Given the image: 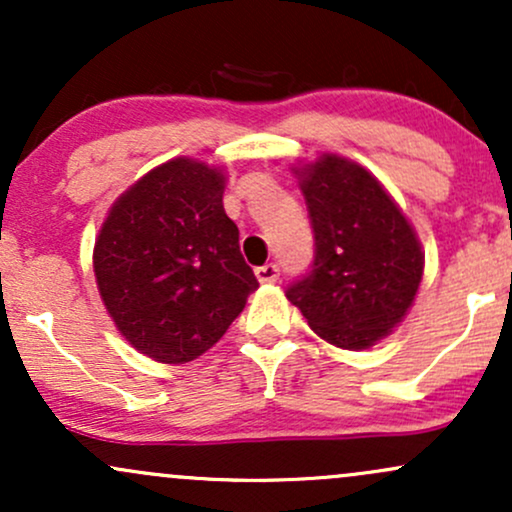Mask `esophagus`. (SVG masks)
<instances>
[{"mask_svg":"<svg viewBox=\"0 0 512 512\" xmlns=\"http://www.w3.org/2000/svg\"><path fill=\"white\" fill-rule=\"evenodd\" d=\"M255 276L262 281V284H272V281L279 279V267L274 262L262 264V267L255 269Z\"/></svg>","mask_w":512,"mask_h":512,"instance_id":"obj_1","label":"esophagus"}]
</instances>
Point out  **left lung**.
<instances>
[{
    "label": "left lung",
    "instance_id": "left-lung-1",
    "mask_svg": "<svg viewBox=\"0 0 512 512\" xmlns=\"http://www.w3.org/2000/svg\"><path fill=\"white\" fill-rule=\"evenodd\" d=\"M315 236V260L286 298L325 342L361 351L407 315L424 276L414 228L385 187L349 158L296 168Z\"/></svg>",
    "mask_w": 512,
    "mask_h": 512
}]
</instances>
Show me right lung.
Returning a JSON list of instances; mask_svg holds the SVG:
<instances>
[{
    "instance_id": "1",
    "label": "right lung",
    "mask_w": 512,
    "mask_h": 512,
    "mask_svg": "<svg viewBox=\"0 0 512 512\" xmlns=\"http://www.w3.org/2000/svg\"><path fill=\"white\" fill-rule=\"evenodd\" d=\"M226 175L173 158L110 209L93 248L101 298L139 354L187 363L226 334L257 289L223 211Z\"/></svg>"
}]
</instances>
